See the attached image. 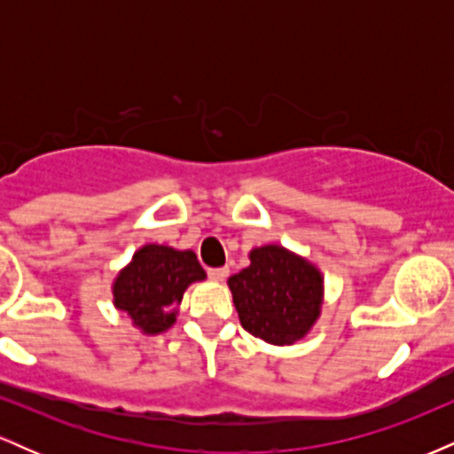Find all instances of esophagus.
<instances>
[{"label":"esophagus","instance_id":"esophagus-1","mask_svg":"<svg viewBox=\"0 0 454 454\" xmlns=\"http://www.w3.org/2000/svg\"><path fill=\"white\" fill-rule=\"evenodd\" d=\"M209 278L213 281H223L228 278V269L226 267H220V269H209Z\"/></svg>","mask_w":454,"mask_h":454}]
</instances>
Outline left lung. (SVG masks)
Listing matches in <instances>:
<instances>
[{
	"mask_svg": "<svg viewBox=\"0 0 454 454\" xmlns=\"http://www.w3.org/2000/svg\"><path fill=\"white\" fill-rule=\"evenodd\" d=\"M228 288L241 326L273 346L303 340L325 299L320 269L275 243L252 249L249 267L228 278Z\"/></svg>",
	"mask_w": 454,
	"mask_h": 454,
	"instance_id": "1",
	"label": "left lung"
}]
</instances>
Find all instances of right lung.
Returning a JSON list of instances; mask_svg holds the SVG:
<instances>
[{"label":"right lung","mask_w":454,"mask_h":454,"mask_svg":"<svg viewBox=\"0 0 454 454\" xmlns=\"http://www.w3.org/2000/svg\"><path fill=\"white\" fill-rule=\"evenodd\" d=\"M207 279L192 249L143 245L113 281V305L126 311L145 335H160L176 322L187 286Z\"/></svg>","instance_id":"obj_1"}]
</instances>
